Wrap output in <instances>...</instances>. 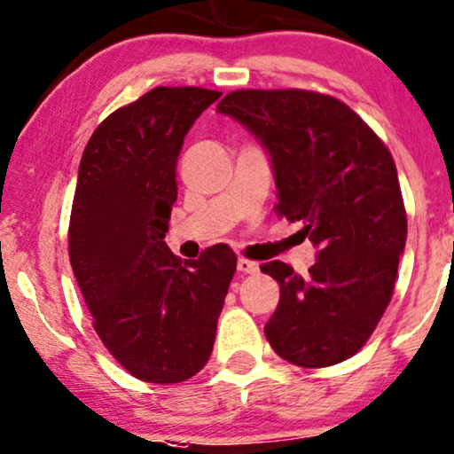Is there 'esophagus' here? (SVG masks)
I'll list each match as a JSON object with an SVG mask.
<instances>
[{
  "label": "esophagus",
  "mask_w": 454,
  "mask_h": 454,
  "mask_svg": "<svg viewBox=\"0 0 454 454\" xmlns=\"http://www.w3.org/2000/svg\"><path fill=\"white\" fill-rule=\"evenodd\" d=\"M238 270H239V273H246V275H254V273H258V264L252 262V261H246V258H239Z\"/></svg>",
  "instance_id": "obj_1"
}]
</instances>
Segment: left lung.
I'll use <instances>...</instances> for the list:
<instances>
[{
  "label": "left lung",
  "mask_w": 454,
  "mask_h": 454,
  "mask_svg": "<svg viewBox=\"0 0 454 454\" xmlns=\"http://www.w3.org/2000/svg\"><path fill=\"white\" fill-rule=\"evenodd\" d=\"M258 139L278 187V213L302 221L317 248L306 275L261 264L278 279L269 344L300 367H329L363 348L394 292L407 244L396 164L340 99L302 90L231 91L216 106Z\"/></svg>",
  "instance_id": "left-lung-1"
}]
</instances>
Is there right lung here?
I'll return each mask as SVG.
<instances>
[{"instance_id": "add662e5", "label": "right lung", "mask_w": 454, "mask_h": 454, "mask_svg": "<svg viewBox=\"0 0 454 454\" xmlns=\"http://www.w3.org/2000/svg\"><path fill=\"white\" fill-rule=\"evenodd\" d=\"M219 98L156 87L112 112L79 164L68 229L76 284L110 355L150 384H179L204 367L238 264L227 246L184 264L164 241L184 139Z\"/></svg>"}]
</instances>
